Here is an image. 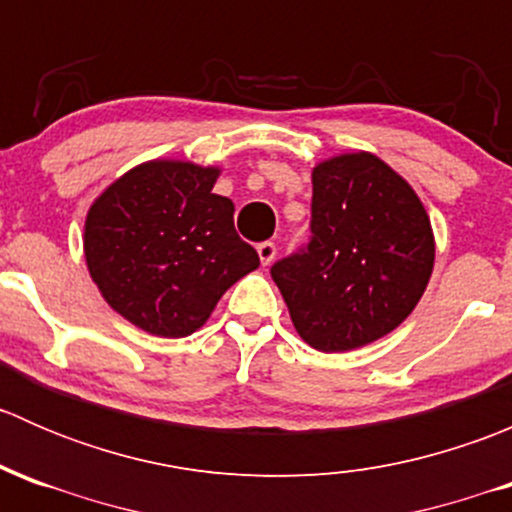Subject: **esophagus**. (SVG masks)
I'll return each mask as SVG.
<instances>
[{
	"mask_svg": "<svg viewBox=\"0 0 512 512\" xmlns=\"http://www.w3.org/2000/svg\"><path fill=\"white\" fill-rule=\"evenodd\" d=\"M257 255H260L262 265H272V260H275L277 255V245L275 242H260V245H257Z\"/></svg>",
	"mask_w": 512,
	"mask_h": 512,
	"instance_id": "1",
	"label": "esophagus"
}]
</instances>
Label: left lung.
<instances>
[{
    "label": "left lung",
    "instance_id": "1",
    "mask_svg": "<svg viewBox=\"0 0 512 512\" xmlns=\"http://www.w3.org/2000/svg\"><path fill=\"white\" fill-rule=\"evenodd\" d=\"M312 237L272 265L294 329L319 352H352L394 332L433 272L431 220L409 183L374 153L312 170Z\"/></svg>",
    "mask_w": 512,
    "mask_h": 512
}]
</instances>
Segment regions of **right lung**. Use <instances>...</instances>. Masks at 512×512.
<instances>
[{
    "label": "right lung",
    "mask_w": 512,
    "mask_h": 512,
    "mask_svg": "<svg viewBox=\"0 0 512 512\" xmlns=\"http://www.w3.org/2000/svg\"><path fill=\"white\" fill-rule=\"evenodd\" d=\"M220 168L190 160H148L113 180L84 225L91 280L108 304L156 337H188L220 297L257 270L240 240L235 205L213 193Z\"/></svg>",
    "instance_id": "obj_1"
}]
</instances>
